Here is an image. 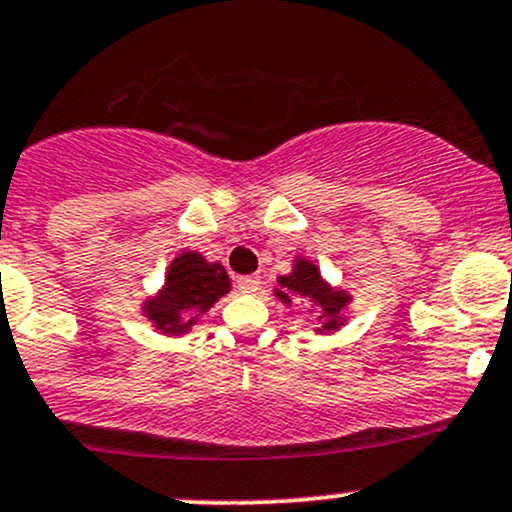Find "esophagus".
Segmentation results:
<instances>
[{
	"mask_svg": "<svg viewBox=\"0 0 512 512\" xmlns=\"http://www.w3.org/2000/svg\"><path fill=\"white\" fill-rule=\"evenodd\" d=\"M235 287H238L242 294H255L257 287H260V277H255V274L238 277V279H235Z\"/></svg>",
	"mask_w": 512,
	"mask_h": 512,
	"instance_id": "1",
	"label": "esophagus"
}]
</instances>
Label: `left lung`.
Wrapping results in <instances>:
<instances>
[{
	"label": "left lung",
	"instance_id": "8db88e82",
	"mask_svg": "<svg viewBox=\"0 0 512 512\" xmlns=\"http://www.w3.org/2000/svg\"><path fill=\"white\" fill-rule=\"evenodd\" d=\"M274 297L284 306L311 304L319 311V328L316 333L341 331L348 321V306L353 304V294L343 287H333L326 282L319 265L309 257L297 255L292 262V272L279 274Z\"/></svg>",
	"mask_w": 512,
	"mask_h": 512
}]
</instances>
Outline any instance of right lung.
<instances>
[{"mask_svg":"<svg viewBox=\"0 0 512 512\" xmlns=\"http://www.w3.org/2000/svg\"><path fill=\"white\" fill-rule=\"evenodd\" d=\"M230 277L220 262H208L201 252L181 250L169 262L164 284L142 301L139 311L154 331L169 338L191 333L206 311L230 292Z\"/></svg>","mask_w":512,"mask_h":512,"instance_id":"obj_1","label":"right lung"}]
</instances>
